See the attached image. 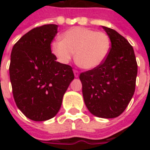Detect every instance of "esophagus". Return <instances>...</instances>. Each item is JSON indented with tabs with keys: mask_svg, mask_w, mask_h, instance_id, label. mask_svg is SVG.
<instances>
[{
	"mask_svg": "<svg viewBox=\"0 0 150 150\" xmlns=\"http://www.w3.org/2000/svg\"><path fill=\"white\" fill-rule=\"evenodd\" d=\"M74 74H75V77H78L79 75V71H77V70H74Z\"/></svg>",
	"mask_w": 150,
	"mask_h": 150,
	"instance_id": "obj_1",
	"label": "esophagus"
}]
</instances>
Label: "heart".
<instances>
[{"label":"heart","instance_id":"heart-1","mask_svg":"<svg viewBox=\"0 0 150 150\" xmlns=\"http://www.w3.org/2000/svg\"><path fill=\"white\" fill-rule=\"evenodd\" d=\"M61 39L53 42L51 45L52 52L59 62L68 63L75 52L77 63L88 70L100 65L110 49V40L107 34L90 28L73 27L64 32Z\"/></svg>","mask_w":150,"mask_h":150}]
</instances>
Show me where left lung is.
I'll list each match as a JSON object with an SVG mask.
<instances>
[{"mask_svg":"<svg viewBox=\"0 0 150 150\" xmlns=\"http://www.w3.org/2000/svg\"><path fill=\"white\" fill-rule=\"evenodd\" d=\"M111 41L109 52L96 68L82 72L79 79L89 112L101 118H115L125 110L135 91L137 63L128 40L103 26Z\"/></svg>","mask_w":150,"mask_h":150,"instance_id":"8db88e82","label":"left lung"}]
</instances>
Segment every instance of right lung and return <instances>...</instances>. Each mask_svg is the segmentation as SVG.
I'll return each mask as SVG.
<instances>
[{
	"label": "right lung",
	"instance_id": "right-lung-1",
	"mask_svg": "<svg viewBox=\"0 0 150 150\" xmlns=\"http://www.w3.org/2000/svg\"><path fill=\"white\" fill-rule=\"evenodd\" d=\"M58 25H44L29 31L15 43L9 77L15 103L34 121H44L60 109L63 95L75 75L71 66L56 62L50 44Z\"/></svg>",
	"mask_w": 150,
	"mask_h": 150
}]
</instances>
